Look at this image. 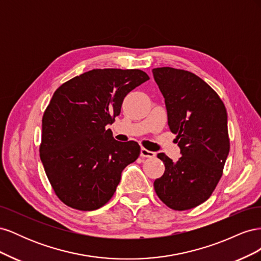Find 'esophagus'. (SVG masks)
<instances>
[{
    "label": "esophagus",
    "mask_w": 261,
    "mask_h": 261,
    "mask_svg": "<svg viewBox=\"0 0 261 261\" xmlns=\"http://www.w3.org/2000/svg\"><path fill=\"white\" fill-rule=\"evenodd\" d=\"M140 155L143 158H154L155 156V152L150 151V150H147L145 148L140 149Z\"/></svg>",
    "instance_id": "1"
}]
</instances>
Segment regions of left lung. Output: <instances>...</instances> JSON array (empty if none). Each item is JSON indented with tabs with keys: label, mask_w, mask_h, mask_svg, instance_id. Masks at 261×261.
Wrapping results in <instances>:
<instances>
[{
	"label": "left lung",
	"mask_w": 261,
	"mask_h": 261,
	"mask_svg": "<svg viewBox=\"0 0 261 261\" xmlns=\"http://www.w3.org/2000/svg\"><path fill=\"white\" fill-rule=\"evenodd\" d=\"M152 73L181 154L173 162L158 153L165 171L154 180V191L173 210L192 209L209 198L222 176L230 151L226 109L218 93L191 72L159 67Z\"/></svg>",
	"instance_id": "obj_1"
}]
</instances>
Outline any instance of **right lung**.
<instances>
[{
    "label": "right lung",
    "mask_w": 261,
    "mask_h": 261,
    "mask_svg": "<svg viewBox=\"0 0 261 261\" xmlns=\"http://www.w3.org/2000/svg\"><path fill=\"white\" fill-rule=\"evenodd\" d=\"M149 80L140 69H92L63 84L42 117L40 158L50 183L67 206L84 211L106 204L123 170L136 161V141L122 143L108 128L126 94Z\"/></svg>",
    "instance_id": "add662e5"
}]
</instances>
